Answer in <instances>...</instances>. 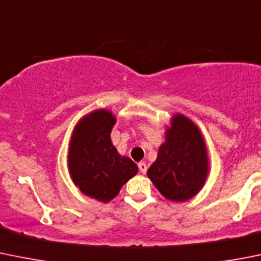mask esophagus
Returning a JSON list of instances; mask_svg holds the SVG:
<instances>
[{
  "label": "esophagus",
  "instance_id": "1",
  "mask_svg": "<svg viewBox=\"0 0 261 261\" xmlns=\"http://www.w3.org/2000/svg\"><path fill=\"white\" fill-rule=\"evenodd\" d=\"M139 171L142 172V174H147V170H148V167H147V164H145V162H139Z\"/></svg>",
  "mask_w": 261,
  "mask_h": 261
}]
</instances>
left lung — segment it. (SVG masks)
<instances>
[{
    "instance_id": "1",
    "label": "left lung",
    "mask_w": 261,
    "mask_h": 261,
    "mask_svg": "<svg viewBox=\"0 0 261 261\" xmlns=\"http://www.w3.org/2000/svg\"><path fill=\"white\" fill-rule=\"evenodd\" d=\"M207 172V152L198 127L182 114H175L148 177L167 199L184 202L198 193Z\"/></svg>"
}]
</instances>
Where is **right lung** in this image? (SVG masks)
<instances>
[{
  "label": "right lung",
  "mask_w": 261,
  "mask_h": 261,
  "mask_svg": "<svg viewBox=\"0 0 261 261\" xmlns=\"http://www.w3.org/2000/svg\"><path fill=\"white\" fill-rule=\"evenodd\" d=\"M116 117L99 109L80 121L73 131L68 166L80 191L100 202H109L123 184L138 172L128 157H121L113 147L111 133Z\"/></svg>",
  "instance_id": "obj_1"
}]
</instances>
